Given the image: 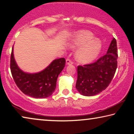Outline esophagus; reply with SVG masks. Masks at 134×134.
Listing matches in <instances>:
<instances>
[{
    "mask_svg": "<svg viewBox=\"0 0 134 134\" xmlns=\"http://www.w3.org/2000/svg\"><path fill=\"white\" fill-rule=\"evenodd\" d=\"M72 63H73V62L71 60H70V59H67L66 60V64L69 65V64H72Z\"/></svg>",
    "mask_w": 134,
    "mask_h": 134,
    "instance_id": "esophagus-1",
    "label": "esophagus"
}]
</instances>
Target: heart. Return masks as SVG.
<instances>
[{
  "mask_svg": "<svg viewBox=\"0 0 134 134\" xmlns=\"http://www.w3.org/2000/svg\"><path fill=\"white\" fill-rule=\"evenodd\" d=\"M76 58L77 62L86 64L92 62L98 55L102 48V43L98 38H94V34L89 31H80L76 34L72 40L71 46L79 47Z\"/></svg>",
  "mask_w": 134,
  "mask_h": 134,
  "instance_id": "heart-1",
  "label": "heart"
}]
</instances>
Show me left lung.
Segmentation results:
<instances>
[{
    "instance_id": "8db88e82",
    "label": "left lung",
    "mask_w": 134,
    "mask_h": 134,
    "mask_svg": "<svg viewBox=\"0 0 134 134\" xmlns=\"http://www.w3.org/2000/svg\"><path fill=\"white\" fill-rule=\"evenodd\" d=\"M116 41L113 38L106 55L94 63L79 65L76 87L81 94L92 96L105 90L117 69Z\"/></svg>"
}]
</instances>
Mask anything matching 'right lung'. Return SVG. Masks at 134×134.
Here are the masks:
<instances>
[{
    "mask_svg": "<svg viewBox=\"0 0 134 134\" xmlns=\"http://www.w3.org/2000/svg\"><path fill=\"white\" fill-rule=\"evenodd\" d=\"M65 64L64 58L56 59L42 71L35 74L26 73L18 67L12 47L10 68L13 80L24 94L34 98H46L53 94L55 89L58 76Z\"/></svg>",
    "mask_w": 134,
    "mask_h": 134,
    "instance_id": "1",
    "label": "right lung"
}]
</instances>
